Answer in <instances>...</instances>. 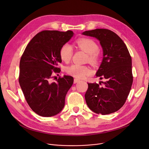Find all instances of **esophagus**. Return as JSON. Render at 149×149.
<instances>
[{
    "instance_id": "34e87169",
    "label": "esophagus",
    "mask_w": 149,
    "mask_h": 149,
    "mask_svg": "<svg viewBox=\"0 0 149 149\" xmlns=\"http://www.w3.org/2000/svg\"><path fill=\"white\" fill-rule=\"evenodd\" d=\"M80 81V80H79L78 79H74V83H77V82H79Z\"/></svg>"
}]
</instances>
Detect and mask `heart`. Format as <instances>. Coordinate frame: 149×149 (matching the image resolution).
Listing matches in <instances>:
<instances>
[{
    "label": "heart",
    "mask_w": 149,
    "mask_h": 149,
    "mask_svg": "<svg viewBox=\"0 0 149 149\" xmlns=\"http://www.w3.org/2000/svg\"><path fill=\"white\" fill-rule=\"evenodd\" d=\"M78 48L88 54V60L91 64L96 65L100 60V54L98 51V44L91 38H81L76 41ZM73 56L72 47L69 44L63 45L60 49L61 60L68 63ZM66 72L70 75L77 79H83L92 74L91 69L87 66L73 64L66 68Z\"/></svg>",
    "instance_id": "1"
}]
</instances>
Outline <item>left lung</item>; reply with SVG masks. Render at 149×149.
<instances>
[{
    "label": "left lung",
    "instance_id": "1",
    "mask_svg": "<svg viewBox=\"0 0 149 149\" xmlns=\"http://www.w3.org/2000/svg\"><path fill=\"white\" fill-rule=\"evenodd\" d=\"M83 34L99 40L103 59L97 72V77L105 79L101 83H89L85 100L91 111L107 115L118 111L127 98L133 83L132 58L122 39L107 29L84 31Z\"/></svg>",
    "mask_w": 149,
    "mask_h": 149
}]
</instances>
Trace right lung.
I'll return each instance as SVG.
<instances>
[{
  "label": "right lung",
  "mask_w": 149,
  "mask_h": 149,
  "mask_svg": "<svg viewBox=\"0 0 149 149\" xmlns=\"http://www.w3.org/2000/svg\"><path fill=\"white\" fill-rule=\"evenodd\" d=\"M73 34L69 30L42 31L31 39L21 57L19 82L26 102L38 115L54 116L65 106L73 77H59L56 82L51 79L61 71L60 49Z\"/></svg>",
  "instance_id": "add662e5"
}]
</instances>
